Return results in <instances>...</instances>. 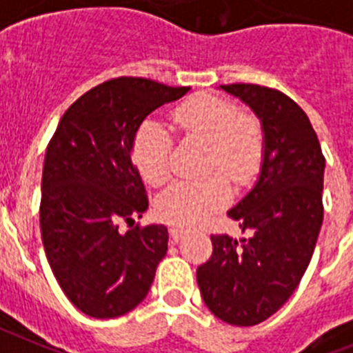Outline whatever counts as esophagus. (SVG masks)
<instances>
[{
  "label": "esophagus",
  "mask_w": 353,
  "mask_h": 353,
  "mask_svg": "<svg viewBox=\"0 0 353 353\" xmlns=\"http://www.w3.org/2000/svg\"><path fill=\"white\" fill-rule=\"evenodd\" d=\"M185 234H186L185 228H179V225H174V228H170V236H172L174 241H179Z\"/></svg>",
  "instance_id": "1"
}]
</instances>
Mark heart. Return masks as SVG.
Segmentation results:
<instances>
[{"label":"heart","mask_w":353,"mask_h":353,"mask_svg":"<svg viewBox=\"0 0 353 353\" xmlns=\"http://www.w3.org/2000/svg\"><path fill=\"white\" fill-rule=\"evenodd\" d=\"M172 122L188 140L206 145L201 181H185L170 186L156 202L165 222L194 225L223 208L231 199V186L252 185L265 163V131L252 115H241L228 99L197 94L176 106ZM133 161L143 179L152 186L168 183L172 139L163 125L142 122L131 147Z\"/></svg>","instance_id":"1"}]
</instances>
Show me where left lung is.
Segmentation results:
<instances>
[{"mask_svg":"<svg viewBox=\"0 0 353 353\" xmlns=\"http://www.w3.org/2000/svg\"><path fill=\"white\" fill-rule=\"evenodd\" d=\"M222 88L261 119L265 163L228 213L249 238L211 234L213 254L197 268V283L214 316L250 327L286 304L311 261L323 222L325 156L309 117L286 94L254 83Z\"/></svg>","mask_w":353,"mask_h":353,"instance_id":"1","label":"left lung"}]
</instances>
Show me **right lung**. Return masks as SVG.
<instances>
[{
	"instance_id": "right-lung-1",
	"label": "right lung",
	"mask_w": 353,
	"mask_h": 353,
	"mask_svg": "<svg viewBox=\"0 0 353 353\" xmlns=\"http://www.w3.org/2000/svg\"><path fill=\"white\" fill-rule=\"evenodd\" d=\"M190 87L121 76L70 104L49 140L42 170L41 232L67 299L92 318H115L145 299L167 254L165 225L134 223L149 208L131 159L143 119Z\"/></svg>"
}]
</instances>
